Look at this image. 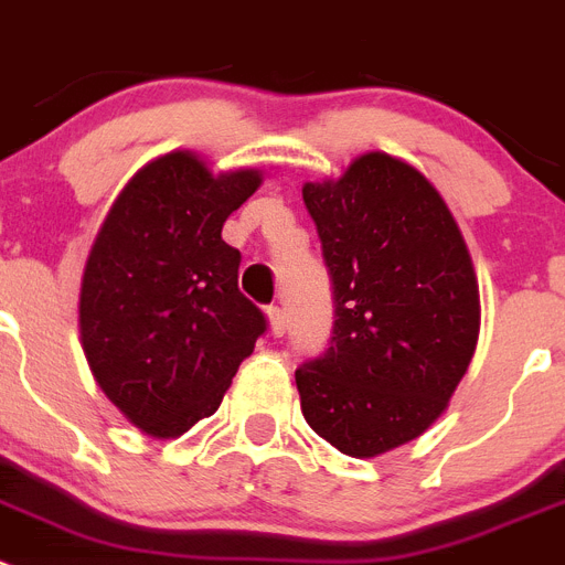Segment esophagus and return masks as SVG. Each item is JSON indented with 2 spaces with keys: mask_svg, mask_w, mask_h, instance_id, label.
Instances as JSON below:
<instances>
[{
  "mask_svg": "<svg viewBox=\"0 0 565 565\" xmlns=\"http://www.w3.org/2000/svg\"><path fill=\"white\" fill-rule=\"evenodd\" d=\"M268 328H271L274 337H282V333H286V313H282V308H268Z\"/></svg>",
  "mask_w": 565,
  "mask_h": 565,
  "instance_id": "1",
  "label": "esophagus"
}]
</instances>
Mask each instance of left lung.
Returning <instances> with one entry per match:
<instances>
[{
  "label": "left lung",
  "mask_w": 565,
  "mask_h": 565,
  "mask_svg": "<svg viewBox=\"0 0 565 565\" xmlns=\"http://www.w3.org/2000/svg\"><path fill=\"white\" fill-rule=\"evenodd\" d=\"M302 201L333 282L331 348L297 367L302 416L344 456H382L447 411L472 362V257L436 186L387 152L306 183Z\"/></svg>",
  "instance_id": "left-lung-1"
}]
</instances>
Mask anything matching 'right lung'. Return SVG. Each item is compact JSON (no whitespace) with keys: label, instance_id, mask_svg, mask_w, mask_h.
<instances>
[{"label":"right lung","instance_id":"obj_1","mask_svg":"<svg viewBox=\"0 0 565 565\" xmlns=\"http://www.w3.org/2000/svg\"><path fill=\"white\" fill-rule=\"evenodd\" d=\"M259 183L257 169L212 174L178 149L138 169L98 228L78 297L82 348L104 396L147 436H183L212 416L266 333L221 234Z\"/></svg>","mask_w":565,"mask_h":565}]
</instances>
